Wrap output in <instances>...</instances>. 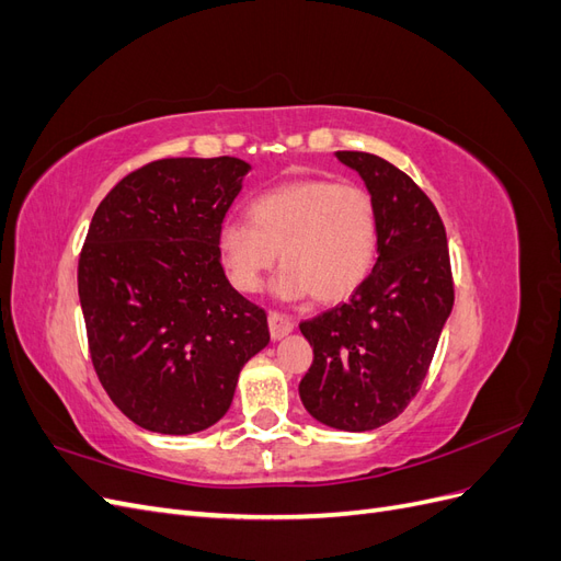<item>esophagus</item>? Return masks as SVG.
<instances>
[{
  "label": "esophagus",
  "mask_w": 561,
  "mask_h": 561,
  "mask_svg": "<svg viewBox=\"0 0 561 561\" xmlns=\"http://www.w3.org/2000/svg\"><path fill=\"white\" fill-rule=\"evenodd\" d=\"M268 330L274 339H283L285 334H290L295 330V320L287 313L268 311Z\"/></svg>",
  "instance_id": "obj_1"
}]
</instances>
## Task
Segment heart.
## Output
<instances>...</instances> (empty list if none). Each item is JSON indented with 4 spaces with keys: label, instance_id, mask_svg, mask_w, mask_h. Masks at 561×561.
<instances>
[{
    "label": "heart",
    "instance_id": "heart-1",
    "mask_svg": "<svg viewBox=\"0 0 561 561\" xmlns=\"http://www.w3.org/2000/svg\"><path fill=\"white\" fill-rule=\"evenodd\" d=\"M285 271L276 293L342 301L367 280L379 250V208L369 190L330 178L274 186L250 203V222L229 219L219 229V254L231 283L257 293L266 271Z\"/></svg>",
    "mask_w": 561,
    "mask_h": 561
}]
</instances>
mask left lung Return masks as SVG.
Masks as SVG:
<instances>
[{
	"label": "left lung",
	"instance_id": "1",
	"mask_svg": "<svg viewBox=\"0 0 561 561\" xmlns=\"http://www.w3.org/2000/svg\"><path fill=\"white\" fill-rule=\"evenodd\" d=\"M379 208V257L348 301L299 330L313 363L299 381L307 412L339 431H375L414 400L454 307L445 225L400 168L367 151H336Z\"/></svg>",
	"mask_w": 561,
	"mask_h": 561
}]
</instances>
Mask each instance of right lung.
Wrapping results in <instances>:
<instances>
[{"mask_svg":"<svg viewBox=\"0 0 561 561\" xmlns=\"http://www.w3.org/2000/svg\"><path fill=\"white\" fill-rule=\"evenodd\" d=\"M248 171L233 157L151 161L91 219L77 268L89 353L112 402L145 431L210 428L268 344L264 309L219 264V229Z\"/></svg>","mask_w":561,"mask_h":561,"instance_id":"obj_1","label":"right lung"}]
</instances>
